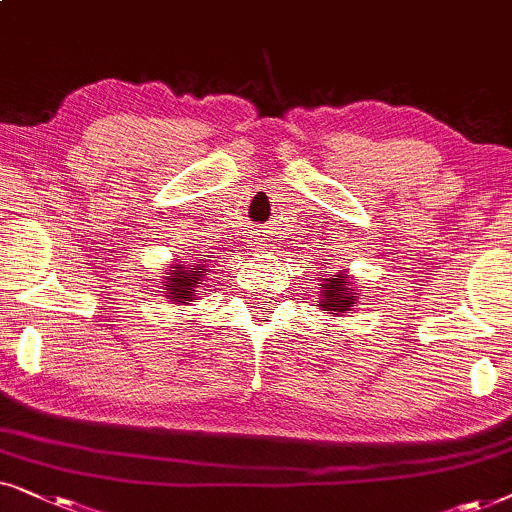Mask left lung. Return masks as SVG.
Here are the masks:
<instances>
[{
    "mask_svg": "<svg viewBox=\"0 0 512 512\" xmlns=\"http://www.w3.org/2000/svg\"><path fill=\"white\" fill-rule=\"evenodd\" d=\"M356 297H358V290L351 288L349 274H344V271H339L335 276H332V271H327L325 278H320L318 306L323 311L342 316V313L351 311V306L358 304Z\"/></svg>",
    "mask_w": 512,
    "mask_h": 512,
    "instance_id": "obj_1",
    "label": "left lung"
}]
</instances>
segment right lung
Masks as SVG:
<instances>
[{
  "mask_svg": "<svg viewBox=\"0 0 512 512\" xmlns=\"http://www.w3.org/2000/svg\"><path fill=\"white\" fill-rule=\"evenodd\" d=\"M203 278H206V267H203V264H170L168 274L163 276L161 285L163 297L173 304H189L203 285Z\"/></svg>",
  "mask_w": 512,
  "mask_h": 512,
  "instance_id": "obj_1",
  "label": "right lung"
}]
</instances>
